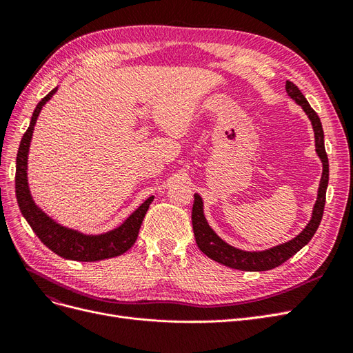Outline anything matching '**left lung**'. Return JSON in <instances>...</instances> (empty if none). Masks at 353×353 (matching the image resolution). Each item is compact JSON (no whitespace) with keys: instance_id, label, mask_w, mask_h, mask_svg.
<instances>
[{"instance_id":"8db88e82","label":"left lung","mask_w":353,"mask_h":353,"mask_svg":"<svg viewBox=\"0 0 353 353\" xmlns=\"http://www.w3.org/2000/svg\"><path fill=\"white\" fill-rule=\"evenodd\" d=\"M285 90H287V94L290 95L299 105H302V109L305 110L309 119H311L314 132H315L316 153L323 162V176L318 188V199L314 206L312 219L309 221L306 228L299 234L296 239L290 240L288 243H284L281 245H276V248L263 250V252H244V250L232 248V245L221 240L216 234L213 232V230L208 225L205 215H203V201L199 194H194L193 210H191V221H193L194 237H196L199 249L206 256H209L210 259L216 261L225 266H230V268H234V270L270 271L272 268H276V266L284 263L287 259H290L294 253H297L303 248V245H306L309 241H311V239L314 237V234L316 232L319 223H321V219H323L324 206H325V191L328 185V157L324 147L323 125L315 110L309 105L305 95L293 82L287 81Z\"/></svg>"}]
</instances>
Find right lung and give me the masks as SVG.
I'll list each match as a JSON object with an SVG mask.
<instances>
[{"instance_id": "obj_1", "label": "right lung", "mask_w": 353, "mask_h": 353, "mask_svg": "<svg viewBox=\"0 0 353 353\" xmlns=\"http://www.w3.org/2000/svg\"><path fill=\"white\" fill-rule=\"evenodd\" d=\"M56 91L57 88L50 91L46 97L38 103L34 114H32L30 125L23 134L22 141H20L16 159V197L20 212H22V215L28 221L30 228L34 230L38 239L44 243L50 250L61 256V258L79 262H95L108 258H114V256H119L126 250H130L134 245L138 237V231H140L143 219L148 210V206H150V203L153 201V196L148 197L119 228L101 234V236H83V234L78 231L59 225V223L50 219L44 212H41L30 197L26 176L30 138L42 105L52 97V94Z\"/></svg>"}]
</instances>
